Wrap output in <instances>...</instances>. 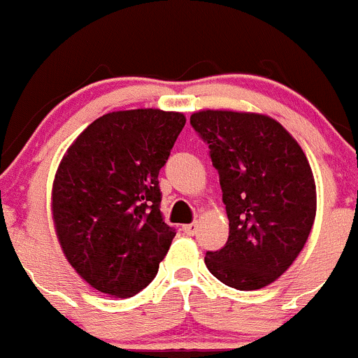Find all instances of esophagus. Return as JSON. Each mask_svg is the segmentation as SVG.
I'll return each mask as SVG.
<instances>
[{"mask_svg":"<svg viewBox=\"0 0 358 358\" xmlns=\"http://www.w3.org/2000/svg\"><path fill=\"white\" fill-rule=\"evenodd\" d=\"M183 233L189 236H194L196 233H198V222H190V224H185L183 226Z\"/></svg>","mask_w":358,"mask_h":358,"instance_id":"esophagus-1","label":"esophagus"}]
</instances>
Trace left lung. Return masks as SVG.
<instances>
[{
	"mask_svg": "<svg viewBox=\"0 0 358 358\" xmlns=\"http://www.w3.org/2000/svg\"><path fill=\"white\" fill-rule=\"evenodd\" d=\"M190 125L219 173L229 236L208 250L206 268L226 286L259 289L289 268L316 215L306 153L275 120L256 113L199 111Z\"/></svg>",
	"mask_w": 358,
	"mask_h": 358,
	"instance_id": "obj_1",
	"label": "left lung"
}]
</instances>
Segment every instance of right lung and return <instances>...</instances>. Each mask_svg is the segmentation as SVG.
<instances>
[{
    "label": "right lung",
    "mask_w": 358,
    "mask_h": 358,
    "mask_svg": "<svg viewBox=\"0 0 358 358\" xmlns=\"http://www.w3.org/2000/svg\"><path fill=\"white\" fill-rule=\"evenodd\" d=\"M185 125L182 113L116 111L66 150L52 185L56 235L70 265L108 295L150 285L176 231L164 222L159 171Z\"/></svg>",
    "instance_id": "add662e5"
}]
</instances>
